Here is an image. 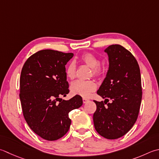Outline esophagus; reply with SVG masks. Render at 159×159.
Wrapping results in <instances>:
<instances>
[{"label":"esophagus","mask_w":159,"mask_h":159,"mask_svg":"<svg viewBox=\"0 0 159 159\" xmlns=\"http://www.w3.org/2000/svg\"><path fill=\"white\" fill-rule=\"evenodd\" d=\"M88 98H83V103H86L87 102H88Z\"/></svg>","instance_id":"1"}]
</instances>
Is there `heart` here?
Returning <instances> with one entry per match:
<instances>
[{
	"label": "heart",
	"instance_id": "obj_1",
	"mask_svg": "<svg viewBox=\"0 0 159 159\" xmlns=\"http://www.w3.org/2000/svg\"><path fill=\"white\" fill-rule=\"evenodd\" d=\"M80 61L82 63L91 68L93 76H98L102 71V66L99 63L98 58L92 53H85L80 57ZM65 74L67 79L73 80L76 76V65L74 62L67 65L65 68ZM97 85L93 80H77L71 84L70 90L73 94L79 95L83 97H88L92 92H94Z\"/></svg>",
	"mask_w": 159,
	"mask_h": 159
}]
</instances>
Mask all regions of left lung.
Wrapping results in <instances>:
<instances>
[{
  "instance_id": "obj_1",
  "label": "left lung",
  "mask_w": 159,
  "mask_h": 159,
  "mask_svg": "<svg viewBox=\"0 0 159 159\" xmlns=\"http://www.w3.org/2000/svg\"><path fill=\"white\" fill-rule=\"evenodd\" d=\"M105 52L109 69L97 91L105 101H94L96 110L93 120L101 136L116 139L128 132L138 118L142 99L141 72L137 61L123 46L110 45Z\"/></svg>"
}]
</instances>
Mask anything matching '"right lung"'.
Returning a JSON list of instances; mask_svg holds the SVG:
<instances>
[{"label": "right lung", "mask_w": 159, "mask_h": 159, "mask_svg": "<svg viewBox=\"0 0 159 159\" xmlns=\"http://www.w3.org/2000/svg\"><path fill=\"white\" fill-rule=\"evenodd\" d=\"M73 53L43 49L31 56L22 68L20 99L31 129L47 141L61 139L70 129L69 112L83 105L82 97L63 100L70 92L65 65Z\"/></svg>", "instance_id": "obj_1"}]
</instances>
